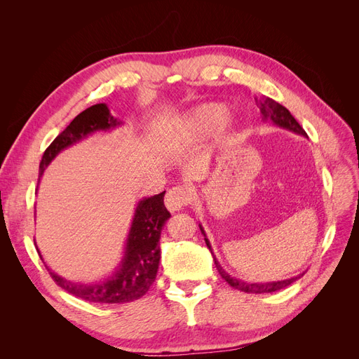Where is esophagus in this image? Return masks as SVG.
I'll list each match as a JSON object with an SVG mask.
<instances>
[{
    "instance_id": "1",
    "label": "esophagus",
    "mask_w": 359,
    "mask_h": 359,
    "mask_svg": "<svg viewBox=\"0 0 359 359\" xmlns=\"http://www.w3.org/2000/svg\"><path fill=\"white\" fill-rule=\"evenodd\" d=\"M191 190L186 186H178V187H172L166 198H165V205L166 208L170 211V212H175V211H180L182 210L184 206H187L190 202H191Z\"/></svg>"
}]
</instances>
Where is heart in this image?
<instances>
[{"label": "heart", "instance_id": "1", "mask_svg": "<svg viewBox=\"0 0 359 359\" xmlns=\"http://www.w3.org/2000/svg\"><path fill=\"white\" fill-rule=\"evenodd\" d=\"M224 109L220 104H206L193 114V123L198 128H210L222 118Z\"/></svg>", "mask_w": 359, "mask_h": 359}]
</instances>
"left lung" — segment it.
Wrapping results in <instances>:
<instances>
[{"label":"left lung","mask_w":359,"mask_h":359,"mask_svg":"<svg viewBox=\"0 0 359 359\" xmlns=\"http://www.w3.org/2000/svg\"><path fill=\"white\" fill-rule=\"evenodd\" d=\"M255 100H256V104L259 106L260 114H262L264 121H271V123H274L278 127H283L286 130H290V132H293V133L307 136V133L304 132V128L298 124L297 119L290 115V112L286 109L285 106H281L276 100L269 99V97H265V95L255 97ZM199 227H201V232L205 236L206 247H208L210 252L212 253V248H211V244L208 241V238H206V235H205V232L202 229V226H199ZM212 257H214V264L217 266V271H219V274L222 276V278L224 281H227V283H229L233 289H238V290L245 292V293H269V292H276V290L287 287L289 285L293 283V281H297L298 278H301L304 276V273H302V274H298L295 277H290V278L281 280V281H269V283H247V281H243V280H238L235 277H231L222 268V265L219 264V260L215 259L214 253H212Z\"/></svg>","instance_id":"8db88e82"}]
</instances>
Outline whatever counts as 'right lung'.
I'll use <instances>...</instances> for the list:
<instances>
[{"label":"right lung","instance_id":"1","mask_svg":"<svg viewBox=\"0 0 359 359\" xmlns=\"http://www.w3.org/2000/svg\"><path fill=\"white\" fill-rule=\"evenodd\" d=\"M119 124L121 121L111 115L104 103L85 109L46 148L40 161V177L62 149L74 145L94 132H100V130L106 132ZM165 193L166 191L139 201L127 236L124 257L111 277L94 285H83L62 278L48 268L55 283L72 295L90 302L121 304L144 297L156 280L160 264L158 241L161 227L170 217V212L163 202Z\"/></svg>","mask_w":359,"mask_h":359}]
</instances>
